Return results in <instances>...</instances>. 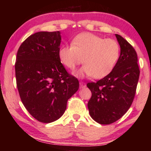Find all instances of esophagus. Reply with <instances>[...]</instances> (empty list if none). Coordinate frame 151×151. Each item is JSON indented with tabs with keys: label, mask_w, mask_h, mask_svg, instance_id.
<instances>
[{
	"label": "esophagus",
	"mask_w": 151,
	"mask_h": 151,
	"mask_svg": "<svg viewBox=\"0 0 151 151\" xmlns=\"http://www.w3.org/2000/svg\"><path fill=\"white\" fill-rule=\"evenodd\" d=\"M79 86H80V88H84L86 86V84L84 82H83V81H80L79 82Z\"/></svg>",
	"instance_id": "1"
}]
</instances>
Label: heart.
Listing matches in <instances>:
<instances>
[{"mask_svg": "<svg viewBox=\"0 0 151 151\" xmlns=\"http://www.w3.org/2000/svg\"><path fill=\"white\" fill-rule=\"evenodd\" d=\"M59 58L68 70L74 71L82 62L79 77L102 79L113 70L120 55L119 43L113 39L91 32H82L72 39L71 45H65L59 50Z\"/></svg>", "mask_w": 151, "mask_h": 151, "instance_id": "b5f03b06", "label": "heart"}]
</instances>
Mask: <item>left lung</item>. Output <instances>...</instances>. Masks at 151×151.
<instances>
[{"label":"left lung","instance_id":"8db88e82","mask_svg":"<svg viewBox=\"0 0 151 151\" xmlns=\"http://www.w3.org/2000/svg\"><path fill=\"white\" fill-rule=\"evenodd\" d=\"M115 35L121 53L113 70L96 82L86 84L91 91L87 104L90 116L106 125L121 119L131 107L140 75L136 50L124 37Z\"/></svg>","mask_w":151,"mask_h":151}]
</instances>
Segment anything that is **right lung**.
I'll list each match as a JSON object with an SVG mask.
<instances>
[{"label": "right lung", "mask_w": 151, "mask_h": 151, "mask_svg": "<svg viewBox=\"0 0 151 151\" xmlns=\"http://www.w3.org/2000/svg\"><path fill=\"white\" fill-rule=\"evenodd\" d=\"M60 31L29 36L17 52L15 77L20 99L30 115L42 123L58 120L79 87L59 58Z\"/></svg>", "instance_id": "obj_1"}]
</instances>
